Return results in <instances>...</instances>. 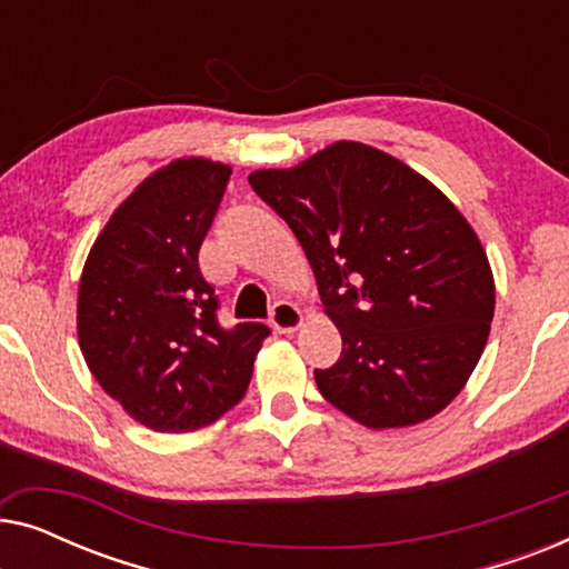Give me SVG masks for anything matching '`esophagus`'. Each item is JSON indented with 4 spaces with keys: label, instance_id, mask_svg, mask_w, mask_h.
<instances>
[{
    "label": "esophagus",
    "instance_id": "obj_1",
    "mask_svg": "<svg viewBox=\"0 0 569 569\" xmlns=\"http://www.w3.org/2000/svg\"><path fill=\"white\" fill-rule=\"evenodd\" d=\"M269 321H271V326H274L277 333H292L302 326V313L295 302L279 300V302H274V308H271Z\"/></svg>",
    "mask_w": 569,
    "mask_h": 569
}]
</instances>
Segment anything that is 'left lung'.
<instances>
[{"instance_id": "obj_1", "label": "left lung", "mask_w": 569, "mask_h": 569, "mask_svg": "<svg viewBox=\"0 0 569 569\" xmlns=\"http://www.w3.org/2000/svg\"><path fill=\"white\" fill-rule=\"evenodd\" d=\"M290 224L341 333L316 386L355 422H425L461 393L485 352L495 277L481 240L438 186L393 154L333 142L248 176Z\"/></svg>"}]
</instances>
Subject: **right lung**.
<instances>
[{"label":"right lung","instance_id":"add662e5","mask_svg":"<svg viewBox=\"0 0 569 569\" xmlns=\"http://www.w3.org/2000/svg\"><path fill=\"white\" fill-rule=\"evenodd\" d=\"M232 168L178 158L116 207L77 295V337L100 388L154 432L212 425L243 399L269 329H220L199 248Z\"/></svg>","mask_w":569,"mask_h":569}]
</instances>
